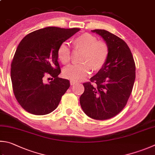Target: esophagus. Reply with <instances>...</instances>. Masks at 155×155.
Masks as SVG:
<instances>
[{
  "label": "esophagus",
  "instance_id": "esophagus-1",
  "mask_svg": "<svg viewBox=\"0 0 155 155\" xmlns=\"http://www.w3.org/2000/svg\"><path fill=\"white\" fill-rule=\"evenodd\" d=\"M70 84H71V85H75V84H77V81H73V80H70Z\"/></svg>",
  "mask_w": 155,
  "mask_h": 155
}]
</instances>
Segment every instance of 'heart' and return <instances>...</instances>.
<instances>
[{
    "label": "heart",
    "mask_w": 155,
    "mask_h": 155,
    "mask_svg": "<svg viewBox=\"0 0 155 155\" xmlns=\"http://www.w3.org/2000/svg\"><path fill=\"white\" fill-rule=\"evenodd\" d=\"M75 48L84 51L80 61L82 63L71 65L64 69L63 75L71 80H83L90 74L91 68L98 71L104 67L109 55V47L104 41L98 40L92 34L84 33L73 40ZM57 57L63 64L71 60V51L66 42L61 44L57 49Z\"/></svg>",
    "instance_id": "heart-1"
}]
</instances>
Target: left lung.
Instances as JSON below:
<instances>
[{"label": "left lung", "mask_w": 155, "mask_h": 155, "mask_svg": "<svg viewBox=\"0 0 155 155\" xmlns=\"http://www.w3.org/2000/svg\"><path fill=\"white\" fill-rule=\"evenodd\" d=\"M92 32L103 38L109 47L106 63L89 82L84 83L80 98L81 109L96 120L117 115L127 104L136 78V65L129 46L120 38L104 30Z\"/></svg>", "instance_id": "8db88e82"}]
</instances>
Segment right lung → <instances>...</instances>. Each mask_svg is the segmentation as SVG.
I'll return each instance as SVG.
<instances>
[{"instance_id": "obj_1", "label": "right lung", "mask_w": 155, "mask_h": 155, "mask_svg": "<svg viewBox=\"0 0 155 155\" xmlns=\"http://www.w3.org/2000/svg\"><path fill=\"white\" fill-rule=\"evenodd\" d=\"M79 28L47 27L25 36L17 46L11 63V78L15 96L23 109L34 115H46L56 109L69 86L60 78L57 49ZM52 77L46 83L45 78Z\"/></svg>"}]
</instances>
